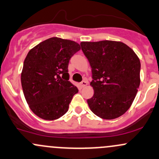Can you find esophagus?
Returning a JSON list of instances; mask_svg holds the SVG:
<instances>
[{
	"instance_id": "obj_1",
	"label": "esophagus",
	"mask_w": 159,
	"mask_h": 159,
	"mask_svg": "<svg viewBox=\"0 0 159 159\" xmlns=\"http://www.w3.org/2000/svg\"><path fill=\"white\" fill-rule=\"evenodd\" d=\"M80 84H81V88H84L85 86H87V85H88V82H87L86 81H83L80 83Z\"/></svg>"
}]
</instances>
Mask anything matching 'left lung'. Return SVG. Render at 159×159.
Here are the masks:
<instances>
[{"mask_svg":"<svg viewBox=\"0 0 159 159\" xmlns=\"http://www.w3.org/2000/svg\"><path fill=\"white\" fill-rule=\"evenodd\" d=\"M91 66L94 94L90 109L103 119H114L131 106L140 83V62L134 50L122 42H81Z\"/></svg>","mask_w":159,"mask_h":159,"instance_id":"left-lung-1","label":"left lung"}]
</instances>
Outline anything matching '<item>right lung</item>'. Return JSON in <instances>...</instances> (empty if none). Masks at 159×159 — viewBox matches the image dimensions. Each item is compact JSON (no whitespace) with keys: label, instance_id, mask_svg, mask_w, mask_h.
I'll return each mask as SVG.
<instances>
[{"label":"right lung","instance_id":"add662e5","mask_svg":"<svg viewBox=\"0 0 159 159\" xmlns=\"http://www.w3.org/2000/svg\"><path fill=\"white\" fill-rule=\"evenodd\" d=\"M78 43L51 38L38 43L26 56L21 83L31 111L45 120H54L67 112L78 88L69 79V60L80 50Z\"/></svg>","mask_w":159,"mask_h":159}]
</instances>
